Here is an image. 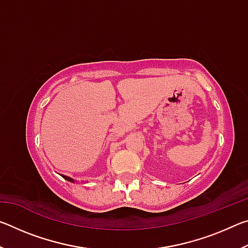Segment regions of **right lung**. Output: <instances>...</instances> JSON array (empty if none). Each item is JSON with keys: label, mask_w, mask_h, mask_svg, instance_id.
Segmentation results:
<instances>
[{"label": "right lung", "mask_w": 248, "mask_h": 248, "mask_svg": "<svg viewBox=\"0 0 248 248\" xmlns=\"http://www.w3.org/2000/svg\"><path fill=\"white\" fill-rule=\"evenodd\" d=\"M64 178H65L66 180H69V182H72V183L74 182V180H73L72 178H71V177H68V176H64Z\"/></svg>", "instance_id": "obj_1"}]
</instances>
